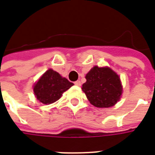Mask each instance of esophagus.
<instances>
[{
  "label": "esophagus",
  "mask_w": 155,
  "mask_h": 155,
  "mask_svg": "<svg viewBox=\"0 0 155 155\" xmlns=\"http://www.w3.org/2000/svg\"><path fill=\"white\" fill-rule=\"evenodd\" d=\"M74 84H75V85H77V86H81V82L80 81H75V82H74Z\"/></svg>",
  "instance_id": "34e87169"
}]
</instances>
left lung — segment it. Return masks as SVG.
<instances>
[{
    "instance_id": "1",
    "label": "left lung",
    "mask_w": 155,
    "mask_h": 155,
    "mask_svg": "<svg viewBox=\"0 0 155 155\" xmlns=\"http://www.w3.org/2000/svg\"><path fill=\"white\" fill-rule=\"evenodd\" d=\"M85 79L82 91L94 106L109 108L120 101L122 84L120 76L110 68L94 66L86 74Z\"/></svg>"
}]
</instances>
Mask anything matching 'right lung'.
I'll return each instance as SVG.
<instances>
[{
  "label": "right lung",
  "mask_w": 155,
  "mask_h": 155,
  "mask_svg": "<svg viewBox=\"0 0 155 155\" xmlns=\"http://www.w3.org/2000/svg\"><path fill=\"white\" fill-rule=\"evenodd\" d=\"M73 84L58 72L50 69L35 83L33 91L40 102L50 104L57 101L64 91L69 90Z\"/></svg>",
  "instance_id": "add662e5"
}]
</instances>
